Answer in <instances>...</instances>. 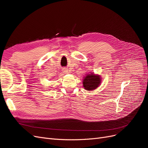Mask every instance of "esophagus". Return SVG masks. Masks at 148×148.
Listing matches in <instances>:
<instances>
[{
    "instance_id": "34e87169",
    "label": "esophagus",
    "mask_w": 148,
    "mask_h": 148,
    "mask_svg": "<svg viewBox=\"0 0 148 148\" xmlns=\"http://www.w3.org/2000/svg\"><path fill=\"white\" fill-rule=\"evenodd\" d=\"M64 72L65 73H69V71H68V70H66V69H64Z\"/></svg>"
}]
</instances>
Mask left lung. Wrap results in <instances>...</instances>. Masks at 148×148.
<instances>
[{"instance_id":"1","label":"left lung","mask_w":148,"mask_h":148,"mask_svg":"<svg viewBox=\"0 0 148 148\" xmlns=\"http://www.w3.org/2000/svg\"><path fill=\"white\" fill-rule=\"evenodd\" d=\"M101 77L95 73L86 74L83 79V85L84 89L87 91H93L100 86L101 83Z\"/></svg>"}]
</instances>
